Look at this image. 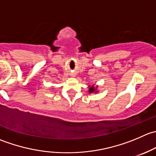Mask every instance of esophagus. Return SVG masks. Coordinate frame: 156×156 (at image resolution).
I'll list each match as a JSON object with an SVG mask.
<instances>
[{
	"label": "esophagus",
	"mask_w": 156,
	"mask_h": 156,
	"mask_svg": "<svg viewBox=\"0 0 156 156\" xmlns=\"http://www.w3.org/2000/svg\"><path fill=\"white\" fill-rule=\"evenodd\" d=\"M72 76H74V74H72Z\"/></svg>",
	"instance_id": "obj_1"
}]
</instances>
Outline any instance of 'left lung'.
Masks as SVG:
<instances>
[{"mask_svg":"<svg viewBox=\"0 0 156 156\" xmlns=\"http://www.w3.org/2000/svg\"><path fill=\"white\" fill-rule=\"evenodd\" d=\"M89 92L90 93H93V92H96V88L94 87V86H92L91 87L89 88Z\"/></svg>","mask_w":156,"mask_h":156,"instance_id":"obj_1","label":"left lung"}]
</instances>
